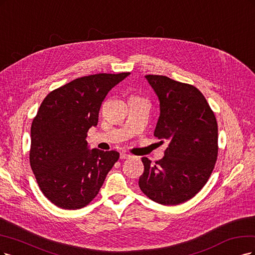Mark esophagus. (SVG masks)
<instances>
[{
    "instance_id": "esophagus-1",
    "label": "esophagus",
    "mask_w": 255,
    "mask_h": 255,
    "mask_svg": "<svg viewBox=\"0 0 255 255\" xmlns=\"http://www.w3.org/2000/svg\"><path fill=\"white\" fill-rule=\"evenodd\" d=\"M131 157H132V155L127 153V152H122L121 153V159H130Z\"/></svg>"
}]
</instances>
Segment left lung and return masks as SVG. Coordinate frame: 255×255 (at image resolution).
Returning a JSON list of instances; mask_svg holds the SVG:
<instances>
[{"label":"left lung","mask_w":255,"mask_h":255,"mask_svg":"<svg viewBox=\"0 0 255 255\" xmlns=\"http://www.w3.org/2000/svg\"><path fill=\"white\" fill-rule=\"evenodd\" d=\"M160 101L154 136L166 142L164 157L151 164L142 158L141 191L164 205L183 203L198 193L214 169L218 127L203 94L196 87L162 75H146Z\"/></svg>","instance_id":"8db88e82"}]
</instances>
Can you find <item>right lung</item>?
<instances>
[{"mask_svg": "<svg viewBox=\"0 0 255 255\" xmlns=\"http://www.w3.org/2000/svg\"><path fill=\"white\" fill-rule=\"evenodd\" d=\"M130 73L95 74L50 92L30 128L29 163L41 192L64 210L81 209L100 192L120 153L89 149L87 133L102 103Z\"/></svg>", "mask_w": 255, "mask_h": 255, "instance_id": "right-lung-1", "label": "right lung"}]
</instances>
